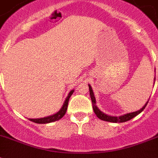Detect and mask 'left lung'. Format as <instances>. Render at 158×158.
<instances>
[{
	"label": "left lung",
	"mask_w": 158,
	"mask_h": 158,
	"mask_svg": "<svg viewBox=\"0 0 158 158\" xmlns=\"http://www.w3.org/2000/svg\"><path fill=\"white\" fill-rule=\"evenodd\" d=\"M155 79L154 78V83H155ZM88 88H89V92H90V97H91V100H92V108H93V111L96 114V115L97 116V118H99L101 120H103V121H106V122H110V123H124V122L129 121L131 118H135V116L140 114V113L144 110V108L147 106V104H148V101L146 102L145 105L142 107L140 110H137V111H135V112H131V113H127V114H125L123 115H120V116H111V115H108L103 113L102 111L99 110V108L97 107L96 103H97V101H96V97L94 96V93H93V91H92V88L91 87L90 84H88Z\"/></svg>",
	"instance_id": "left-lung-1"
}]
</instances>
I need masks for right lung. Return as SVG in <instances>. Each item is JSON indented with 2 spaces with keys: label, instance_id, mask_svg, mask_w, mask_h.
<instances>
[{
  "label": "right lung",
  "instance_id": "add662e5",
  "mask_svg": "<svg viewBox=\"0 0 158 158\" xmlns=\"http://www.w3.org/2000/svg\"><path fill=\"white\" fill-rule=\"evenodd\" d=\"M74 89L70 91L68 93L67 97H66V100L64 101L63 105L61 106V108L59 110L58 112L56 114H53L52 115H49V116L44 117V118H29L31 122H34L35 123L39 124H45V123H52V122L57 121L59 119H61L64 115L66 114V110H67V106H68V102H69V99H70V96L73 94L74 92Z\"/></svg>",
  "mask_w": 158,
  "mask_h": 158
}]
</instances>
